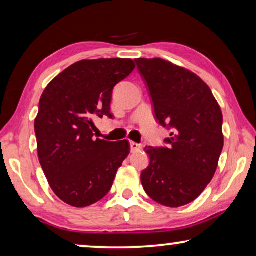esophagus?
Returning <instances> with one entry per match:
<instances>
[{
  "label": "esophagus",
  "instance_id": "obj_1",
  "mask_svg": "<svg viewBox=\"0 0 256 256\" xmlns=\"http://www.w3.org/2000/svg\"><path fill=\"white\" fill-rule=\"evenodd\" d=\"M129 146H130V150H132V152H138V150H140L142 148L141 146V144H138V143H136V142H130L129 143Z\"/></svg>",
  "mask_w": 256,
  "mask_h": 256
}]
</instances>
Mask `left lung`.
I'll use <instances>...</instances> for the list:
<instances>
[{"mask_svg": "<svg viewBox=\"0 0 256 256\" xmlns=\"http://www.w3.org/2000/svg\"><path fill=\"white\" fill-rule=\"evenodd\" d=\"M155 118L171 130L164 146H146L142 186L168 208L194 202L212 180L224 146L222 113L197 74L164 59H135Z\"/></svg>", "mask_w": 256, "mask_h": 256, "instance_id": "left-lung-1", "label": "left lung"}]
</instances>
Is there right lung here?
<instances>
[{
    "instance_id": "add662e5",
    "label": "right lung",
    "mask_w": 256,
    "mask_h": 256,
    "mask_svg": "<svg viewBox=\"0 0 256 256\" xmlns=\"http://www.w3.org/2000/svg\"><path fill=\"white\" fill-rule=\"evenodd\" d=\"M132 59L76 62L46 86L34 120L38 158L56 194L86 208L110 192L118 169L130 152L127 140L94 138V120L112 118V94L134 71Z\"/></svg>"
}]
</instances>
